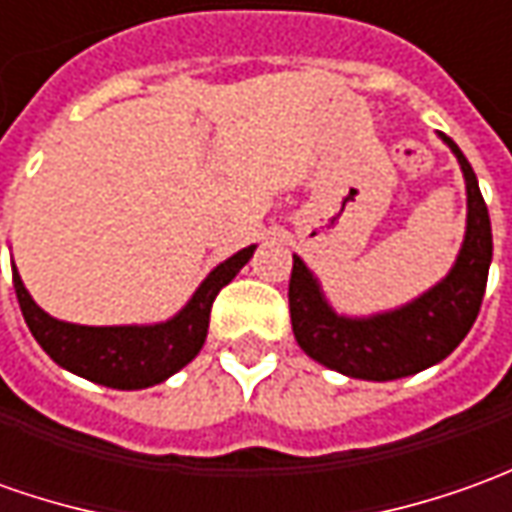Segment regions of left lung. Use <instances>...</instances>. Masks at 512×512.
Wrapping results in <instances>:
<instances>
[{
	"mask_svg": "<svg viewBox=\"0 0 512 512\" xmlns=\"http://www.w3.org/2000/svg\"><path fill=\"white\" fill-rule=\"evenodd\" d=\"M457 154L468 190V229L454 269L429 294L409 302L401 311L373 319H344L322 300L314 274L294 257L288 308L294 339L308 356L336 373L364 381H395L415 375L443 358L465 339L479 314L488 285L493 235L488 204L479 193L474 168L454 139L443 134Z\"/></svg>",
	"mask_w": 512,
	"mask_h": 512,
	"instance_id": "left-lung-1",
	"label": "left lung"
}]
</instances>
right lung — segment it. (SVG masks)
I'll use <instances>...</instances> for the list:
<instances>
[{
	"instance_id": "1",
	"label": "right lung",
	"mask_w": 512,
	"mask_h": 512,
	"mask_svg": "<svg viewBox=\"0 0 512 512\" xmlns=\"http://www.w3.org/2000/svg\"><path fill=\"white\" fill-rule=\"evenodd\" d=\"M252 252L255 246L241 249L238 255L215 266L179 314L165 325H148V328L66 325L38 308L16 269H13V288L27 328L55 364L103 387L145 389L179 373L187 361L198 356L210 328L212 302L218 291L243 269V263H249Z\"/></svg>"
}]
</instances>
